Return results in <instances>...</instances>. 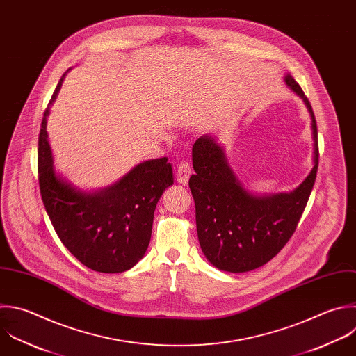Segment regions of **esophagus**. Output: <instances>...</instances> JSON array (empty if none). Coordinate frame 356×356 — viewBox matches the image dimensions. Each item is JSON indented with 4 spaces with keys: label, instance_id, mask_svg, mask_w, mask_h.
<instances>
[{
    "label": "esophagus",
    "instance_id": "obj_1",
    "mask_svg": "<svg viewBox=\"0 0 356 356\" xmlns=\"http://www.w3.org/2000/svg\"><path fill=\"white\" fill-rule=\"evenodd\" d=\"M191 174H192V168L191 165L186 163V161H182L178 168H177V181L181 184V185H188L189 182V178H191Z\"/></svg>",
    "mask_w": 356,
    "mask_h": 356
}]
</instances>
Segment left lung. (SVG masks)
<instances>
[{
  "label": "left lung",
  "mask_w": 356,
  "mask_h": 356,
  "mask_svg": "<svg viewBox=\"0 0 356 356\" xmlns=\"http://www.w3.org/2000/svg\"><path fill=\"white\" fill-rule=\"evenodd\" d=\"M284 81L306 104L314 140V165L296 189L253 195L239 182L214 136L203 135L192 147L196 174L189 178V188L196 207L197 238L204 256L218 270L245 273L271 260L295 232L313 189L318 167L316 118L295 79L286 75Z\"/></svg>",
  "instance_id": "obj_1"
}]
</instances>
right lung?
Returning a JSON list of instances; mask_svg holds the SVG:
<instances>
[{"label":"right lung","instance_id":"add662e5","mask_svg":"<svg viewBox=\"0 0 356 356\" xmlns=\"http://www.w3.org/2000/svg\"><path fill=\"white\" fill-rule=\"evenodd\" d=\"M64 76L44 111L39 135L42 199L58 238L82 264L99 273H122L146 253L156 204L174 184L172 167L167 157L149 160L96 192H83L57 175L47 140V117Z\"/></svg>","mask_w":356,"mask_h":356}]
</instances>
